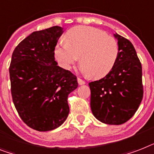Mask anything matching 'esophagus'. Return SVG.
Returning <instances> with one entry per match:
<instances>
[{
    "instance_id": "obj_1",
    "label": "esophagus",
    "mask_w": 154,
    "mask_h": 154,
    "mask_svg": "<svg viewBox=\"0 0 154 154\" xmlns=\"http://www.w3.org/2000/svg\"><path fill=\"white\" fill-rule=\"evenodd\" d=\"M77 82H78L79 85H84V84H85V81L81 79V78H80V77H77Z\"/></svg>"
}]
</instances>
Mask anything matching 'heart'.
Returning <instances> with one entry per match:
<instances>
[{
    "mask_svg": "<svg viewBox=\"0 0 154 154\" xmlns=\"http://www.w3.org/2000/svg\"><path fill=\"white\" fill-rule=\"evenodd\" d=\"M66 44H57L54 56L62 68L69 69L79 57L86 76L100 79L113 69L118 61V41L105 32L89 26H76L66 32Z\"/></svg>",
    "mask_w": 154,
    "mask_h": 154,
    "instance_id": "b5f03b06",
    "label": "heart"
}]
</instances>
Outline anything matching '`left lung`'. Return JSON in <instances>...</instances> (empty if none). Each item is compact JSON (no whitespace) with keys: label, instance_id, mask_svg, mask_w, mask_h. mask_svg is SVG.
Returning a JSON list of instances; mask_svg holds the SVG:
<instances>
[{"label":"left lung","instance_id":"8db88e82","mask_svg":"<svg viewBox=\"0 0 154 154\" xmlns=\"http://www.w3.org/2000/svg\"><path fill=\"white\" fill-rule=\"evenodd\" d=\"M115 37L119 47L116 65L107 76L88 85L93 116L106 124L120 125L135 114L142 100V69L131 41L118 34Z\"/></svg>","mask_w":154,"mask_h":154}]
</instances>
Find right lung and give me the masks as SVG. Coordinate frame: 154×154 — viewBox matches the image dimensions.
I'll return each mask as SVG.
<instances>
[{"instance_id":"right-lung-1","label":"right lung","mask_w":154,"mask_h":154,"mask_svg":"<svg viewBox=\"0 0 154 154\" xmlns=\"http://www.w3.org/2000/svg\"><path fill=\"white\" fill-rule=\"evenodd\" d=\"M62 33L58 26L34 32L12 53V101L23 122L36 131H51L65 122L69 112L68 95L78 86L77 77L54 60V48Z\"/></svg>"}]
</instances>
